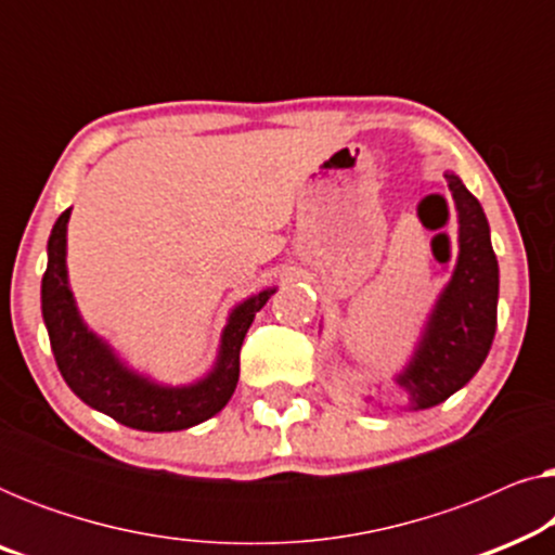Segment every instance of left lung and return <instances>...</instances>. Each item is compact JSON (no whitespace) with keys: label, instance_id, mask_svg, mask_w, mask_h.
Returning a JSON list of instances; mask_svg holds the SVG:
<instances>
[{"label":"left lung","instance_id":"1","mask_svg":"<svg viewBox=\"0 0 555 555\" xmlns=\"http://www.w3.org/2000/svg\"><path fill=\"white\" fill-rule=\"evenodd\" d=\"M444 179L457 209L460 253L412 356L391 376L393 386L404 391L409 412L442 404L460 391L488 359L498 325L500 270L488 217L457 173L444 171Z\"/></svg>","mask_w":555,"mask_h":555}]
</instances>
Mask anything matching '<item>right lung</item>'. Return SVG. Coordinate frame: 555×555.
<instances>
[{
	"mask_svg": "<svg viewBox=\"0 0 555 555\" xmlns=\"http://www.w3.org/2000/svg\"><path fill=\"white\" fill-rule=\"evenodd\" d=\"M57 217L48 240V270L42 275V318L52 353L65 384L88 406L141 431H179L222 412L240 378V348L255 313L278 287L249 295L227 315L217 359L207 374L192 384H162L120 359L108 340L82 321L67 280V222Z\"/></svg>",
	"mask_w": 555,
	"mask_h": 555,
	"instance_id": "obj_1",
	"label": "right lung"
}]
</instances>
